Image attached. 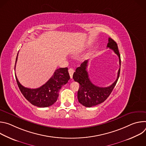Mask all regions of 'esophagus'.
<instances>
[{"instance_id": "34e87169", "label": "esophagus", "mask_w": 146, "mask_h": 146, "mask_svg": "<svg viewBox=\"0 0 146 146\" xmlns=\"http://www.w3.org/2000/svg\"><path fill=\"white\" fill-rule=\"evenodd\" d=\"M74 72V69H73L72 68H70L69 69V74H70V78H73V74Z\"/></svg>"}]
</instances>
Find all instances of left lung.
Returning <instances> with one entry per match:
<instances>
[{
	"label": "left lung",
	"mask_w": 146,
	"mask_h": 146,
	"mask_svg": "<svg viewBox=\"0 0 146 146\" xmlns=\"http://www.w3.org/2000/svg\"><path fill=\"white\" fill-rule=\"evenodd\" d=\"M109 42L107 47L111 49L118 56L119 63L121 66L120 54L118 49L117 44L111 38H109ZM88 60H85L81 64L80 66L76 69L73 78L78 82L80 86L77 93L78 100L80 103L85 107L91 108L102 103L109 96L119 76L120 68L118 72L117 78L113 84L108 87H98L91 81L87 70Z\"/></svg>",
	"instance_id": "8db88e82"
}]
</instances>
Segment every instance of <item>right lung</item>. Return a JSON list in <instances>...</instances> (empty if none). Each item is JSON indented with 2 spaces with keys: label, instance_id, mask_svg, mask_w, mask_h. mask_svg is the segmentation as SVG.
Returning <instances> with one entry per match:
<instances>
[{
  "label": "right lung",
  "instance_id": "right-lung-1",
  "mask_svg": "<svg viewBox=\"0 0 146 146\" xmlns=\"http://www.w3.org/2000/svg\"><path fill=\"white\" fill-rule=\"evenodd\" d=\"M17 57L18 54L15 64ZM70 78L68 68H59L55 71L46 84L38 88L31 89L21 84L15 75L18 86L24 96L33 105L38 108H46L52 105L57 100L59 90L66 84Z\"/></svg>",
  "mask_w": 146,
  "mask_h": 146
}]
</instances>
